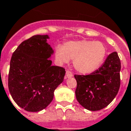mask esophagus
<instances>
[{"instance_id":"34e87169","label":"esophagus","mask_w":131,"mask_h":131,"mask_svg":"<svg viewBox=\"0 0 131 131\" xmlns=\"http://www.w3.org/2000/svg\"><path fill=\"white\" fill-rule=\"evenodd\" d=\"M73 76V74L72 72H70L69 70H67L66 72V77H72Z\"/></svg>"}]
</instances>
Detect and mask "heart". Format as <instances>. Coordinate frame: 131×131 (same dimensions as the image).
<instances>
[{
	"label": "heart",
	"mask_w": 131,
	"mask_h": 131,
	"mask_svg": "<svg viewBox=\"0 0 131 131\" xmlns=\"http://www.w3.org/2000/svg\"><path fill=\"white\" fill-rule=\"evenodd\" d=\"M55 58L59 64L73 59V65L78 72L90 74L98 69L107 54L105 45L99 41L82 39L68 41L62 47H55Z\"/></svg>",
	"instance_id": "heart-1"
}]
</instances>
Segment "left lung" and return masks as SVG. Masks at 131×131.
Here are the masks:
<instances>
[{
	"label": "left lung",
	"mask_w": 131,
	"mask_h": 131,
	"mask_svg": "<svg viewBox=\"0 0 131 131\" xmlns=\"http://www.w3.org/2000/svg\"><path fill=\"white\" fill-rule=\"evenodd\" d=\"M121 60L117 52L108 55L102 67L88 75L75 74L77 101L85 109L96 111L110 104L121 85Z\"/></svg>",
	"instance_id": "1"
}]
</instances>
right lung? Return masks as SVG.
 <instances>
[{"instance_id":"1","label":"right lung","mask_w":131,"mask_h":131,"mask_svg":"<svg viewBox=\"0 0 131 131\" xmlns=\"http://www.w3.org/2000/svg\"><path fill=\"white\" fill-rule=\"evenodd\" d=\"M47 39V35L33 36L17 47L10 59L8 90L17 105L28 112L50 104L65 74L64 68L51 65L54 51Z\"/></svg>"}]
</instances>
